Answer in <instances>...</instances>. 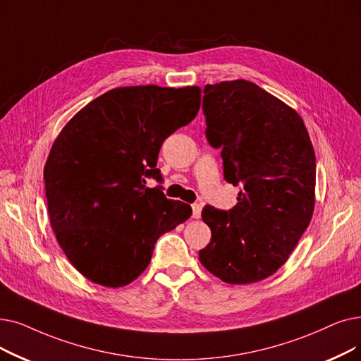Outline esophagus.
<instances>
[{
    "label": "esophagus",
    "instance_id": "34e87169",
    "mask_svg": "<svg viewBox=\"0 0 361 361\" xmlns=\"http://www.w3.org/2000/svg\"><path fill=\"white\" fill-rule=\"evenodd\" d=\"M200 212H202L200 203H193V205H192V216L193 218H200Z\"/></svg>",
    "mask_w": 361,
    "mask_h": 361
}]
</instances>
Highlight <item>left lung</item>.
<instances>
[{
  "instance_id": "1",
  "label": "left lung",
  "mask_w": 361,
  "mask_h": 361,
  "mask_svg": "<svg viewBox=\"0 0 361 361\" xmlns=\"http://www.w3.org/2000/svg\"><path fill=\"white\" fill-rule=\"evenodd\" d=\"M203 92L207 138L240 192L230 211L203 208L212 236L199 259L226 283H254L288 261L311 221L314 149L301 116L257 84L224 81Z\"/></svg>"
}]
</instances>
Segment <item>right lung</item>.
I'll return each mask as SVG.
<instances>
[{"mask_svg": "<svg viewBox=\"0 0 361 361\" xmlns=\"http://www.w3.org/2000/svg\"><path fill=\"white\" fill-rule=\"evenodd\" d=\"M200 88L121 87L81 109L61 130L44 168L56 239L73 267L106 288L131 283L154 243L192 215L171 200L156 168L165 138L190 123Z\"/></svg>", "mask_w": 361, "mask_h": 361, "instance_id": "obj_1", "label": "right lung"}]
</instances>
